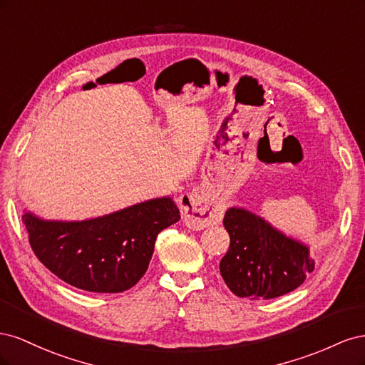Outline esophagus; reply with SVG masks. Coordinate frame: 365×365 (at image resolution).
Wrapping results in <instances>:
<instances>
[{"mask_svg": "<svg viewBox=\"0 0 365 365\" xmlns=\"http://www.w3.org/2000/svg\"><path fill=\"white\" fill-rule=\"evenodd\" d=\"M180 207L185 219V224L193 230L212 227L220 224V220H222V210L216 205H202L200 197L192 193L181 195Z\"/></svg>", "mask_w": 365, "mask_h": 365, "instance_id": "34e87169", "label": "esophagus"}]
</instances>
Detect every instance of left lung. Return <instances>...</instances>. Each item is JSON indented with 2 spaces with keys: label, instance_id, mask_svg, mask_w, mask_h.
<instances>
[{
  "label": "left lung",
  "instance_id": "obj_1",
  "mask_svg": "<svg viewBox=\"0 0 365 365\" xmlns=\"http://www.w3.org/2000/svg\"><path fill=\"white\" fill-rule=\"evenodd\" d=\"M230 248L220 260V275L231 292L250 300H269L300 286L314 271L309 248L286 237L244 208L224 217Z\"/></svg>",
  "mask_w": 365,
  "mask_h": 365
}]
</instances>
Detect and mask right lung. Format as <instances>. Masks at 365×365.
<instances>
[{
  "mask_svg": "<svg viewBox=\"0 0 365 365\" xmlns=\"http://www.w3.org/2000/svg\"><path fill=\"white\" fill-rule=\"evenodd\" d=\"M180 220L170 197H160L82 222L23 216L30 247L43 267L88 292H123L145 275L160 231Z\"/></svg>",
  "mask_w": 365,
  "mask_h": 365,
  "instance_id": "right-lung-1",
  "label": "right lung"
}]
</instances>
